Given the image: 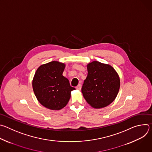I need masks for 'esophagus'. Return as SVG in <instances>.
Segmentation results:
<instances>
[{
	"instance_id": "esophagus-1",
	"label": "esophagus",
	"mask_w": 152,
	"mask_h": 152,
	"mask_svg": "<svg viewBox=\"0 0 152 152\" xmlns=\"http://www.w3.org/2000/svg\"><path fill=\"white\" fill-rule=\"evenodd\" d=\"M81 87H82V85H81V84H79V85L76 86V88L77 90H80Z\"/></svg>"
}]
</instances>
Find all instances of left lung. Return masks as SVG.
Instances as JSON below:
<instances>
[{"label":"left lung","instance_id":"left-lung-1","mask_svg":"<svg viewBox=\"0 0 152 152\" xmlns=\"http://www.w3.org/2000/svg\"><path fill=\"white\" fill-rule=\"evenodd\" d=\"M88 75L84 80L82 93L92 107L102 108L111 104L120 89V78L110 65L93 61L87 65Z\"/></svg>","mask_w":152,"mask_h":152}]
</instances>
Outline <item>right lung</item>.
Segmentation results:
<instances>
[{
    "label": "right lung",
    "instance_id": "1",
    "mask_svg": "<svg viewBox=\"0 0 152 152\" xmlns=\"http://www.w3.org/2000/svg\"><path fill=\"white\" fill-rule=\"evenodd\" d=\"M65 64L52 61L39 66L32 81V87L38 102L52 110H59L66 106L71 91L75 90L69 80L62 76Z\"/></svg>",
    "mask_w": 152,
    "mask_h": 152
}]
</instances>
